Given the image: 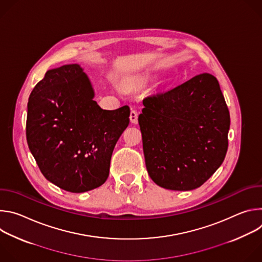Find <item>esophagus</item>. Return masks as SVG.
I'll use <instances>...</instances> for the list:
<instances>
[{"instance_id":"esophagus-1","label":"esophagus","mask_w":262,"mask_h":262,"mask_svg":"<svg viewBox=\"0 0 262 262\" xmlns=\"http://www.w3.org/2000/svg\"><path fill=\"white\" fill-rule=\"evenodd\" d=\"M129 120L132 123H136L138 120V113L136 110H132L130 111V115H129Z\"/></svg>"}]
</instances>
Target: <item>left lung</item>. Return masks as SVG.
<instances>
[{
	"label": "left lung",
	"mask_w": 262,
	"mask_h": 262,
	"mask_svg": "<svg viewBox=\"0 0 262 262\" xmlns=\"http://www.w3.org/2000/svg\"><path fill=\"white\" fill-rule=\"evenodd\" d=\"M143 104L139 124L149 176L167 190L199 188L228 149L230 114L217 80L201 73Z\"/></svg>",
	"instance_id": "8db88e82"
}]
</instances>
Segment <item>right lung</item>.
Here are the masks:
<instances>
[{
  "label": "right lung",
  "instance_id": "1",
  "mask_svg": "<svg viewBox=\"0 0 262 262\" xmlns=\"http://www.w3.org/2000/svg\"><path fill=\"white\" fill-rule=\"evenodd\" d=\"M79 64L48 70L28 101L27 142L43 176L70 193L98 188L130 110H102Z\"/></svg>",
  "mask_w": 262,
  "mask_h": 262
}]
</instances>
